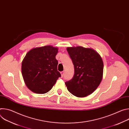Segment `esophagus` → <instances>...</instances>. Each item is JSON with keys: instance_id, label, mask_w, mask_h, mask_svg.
Listing matches in <instances>:
<instances>
[{"instance_id": "obj_1", "label": "esophagus", "mask_w": 129, "mask_h": 129, "mask_svg": "<svg viewBox=\"0 0 129 129\" xmlns=\"http://www.w3.org/2000/svg\"><path fill=\"white\" fill-rule=\"evenodd\" d=\"M61 74L62 78H63V76H64V71H61Z\"/></svg>"}]
</instances>
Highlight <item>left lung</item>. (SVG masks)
<instances>
[{"instance_id": "8db88e82", "label": "left lung", "mask_w": 129, "mask_h": 129, "mask_svg": "<svg viewBox=\"0 0 129 129\" xmlns=\"http://www.w3.org/2000/svg\"><path fill=\"white\" fill-rule=\"evenodd\" d=\"M75 68L73 78L65 82L70 92L77 97L91 94L100 84L104 64L99 54L91 48L82 46L67 48Z\"/></svg>"}]
</instances>
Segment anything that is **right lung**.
<instances>
[{
    "instance_id": "obj_1",
    "label": "right lung",
    "mask_w": 129,
    "mask_h": 129,
    "mask_svg": "<svg viewBox=\"0 0 129 129\" xmlns=\"http://www.w3.org/2000/svg\"><path fill=\"white\" fill-rule=\"evenodd\" d=\"M58 48L48 45L29 50L22 62L21 71L28 88L38 94L47 93L61 77L57 70Z\"/></svg>"
}]
</instances>
